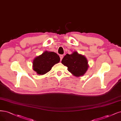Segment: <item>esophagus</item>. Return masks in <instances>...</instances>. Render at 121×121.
<instances>
[{"label": "esophagus", "instance_id": "obj_1", "mask_svg": "<svg viewBox=\"0 0 121 121\" xmlns=\"http://www.w3.org/2000/svg\"><path fill=\"white\" fill-rule=\"evenodd\" d=\"M60 60H61L62 59V58H63V57H64V56L61 55L60 56Z\"/></svg>", "mask_w": 121, "mask_h": 121}]
</instances>
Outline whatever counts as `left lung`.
Instances as JSON below:
<instances>
[{
	"instance_id": "8db88e82",
	"label": "left lung",
	"mask_w": 121,
	"mask_h": 121,
	"mask_svg": "<svg viewBox=\"0 0 121 121\" xmlns=\"http://www.w3.org/2000/svg\"><path fill=\"white\" fill-rule=\"evenodd\" d=\"M61 63L67 66L69 71L76 77L83 76L89 67L86 58L77 52L71 55L66 54L62 59Z\"/></svg>"
}]
</instances>
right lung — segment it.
Instances as JSON below:
<instances>
[{"instance_id":"1","label":"right lung","mask_w":121,"mask_h":121,"mask_svg":"<svg viewBox=\"0 0 121 121\" xmlns=\"http://www.w3.org/2000/svg\"><path fill=\"white\" fill-rule=\"evenodd\" d=\"M60 60V56L56 53L46 51L34 60V70L37 74H44L51 70L52 66Z\"/></svg>"}]
</instances>
